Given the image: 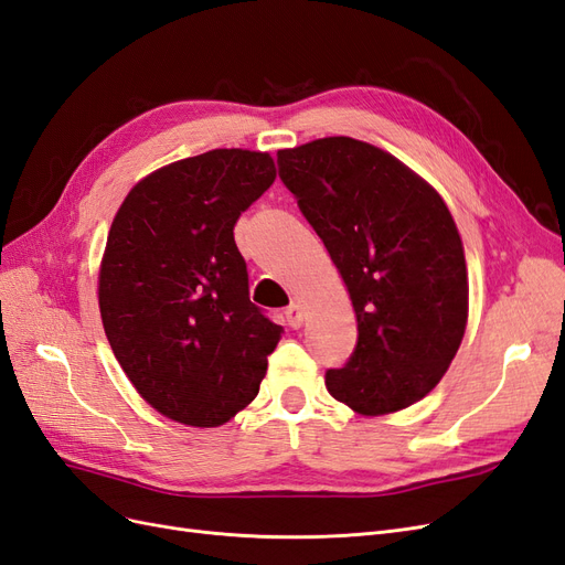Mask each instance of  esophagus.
<instances>
[{
	"mask_svg": "<svg viewBox=\"0 0 565 565\" xmlns=\"http://www.w3.org/2000/svg\"><path fill=\"white\" fill-rule=\"evenodd\" d=\"M285 318H287L289 328H295V330L301 328V324H303V311H301V306H299L297 301L289 303L287 309H285Z\"/></svg>",
	"mask_w": 565,
	"mask_h": 565,
	"instance_id": "34e87169",
	"label": "esophagus"
}]
</instances>
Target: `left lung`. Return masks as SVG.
I'll list each match as a JSON object with an SVG mask.
<instances>
[{"instance_id":"8db88e82","label":"left lung","mask_w":565,"mask_h":565,"mask_svg":"<svg viewBox=\"0 0 565 565\" xmlns=\"http://www.w3.org/2000/svg\"><path fill=\"white\" fill-rule=\"evenodd\" d=\"M278 169L358 320V344L324 372V386L361 415L417 403L452 363L469 313L465 249L446 202L388 152L349 136L278 150Z\"/></svg>"}]
</instances>
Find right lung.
Masks as SVG:
<instances>
[{"label": "right lung", "instance_id": "add662e5", "mask_svg": "<svg viewBox=\"0 0 565 565\" xmlns=\"http://www.w3.org/2000/svg\"><path fill=\"white\" fill-rule=\"evenodd\" d=\"M273 181L268 152L218 148L152 172L115 214L100 318L129 382L169 419L218 426L259 393L282 328L249 301L233 228Z\"/></svg>", "mask_w": 565, "mask_h": 565}]
</instances>
